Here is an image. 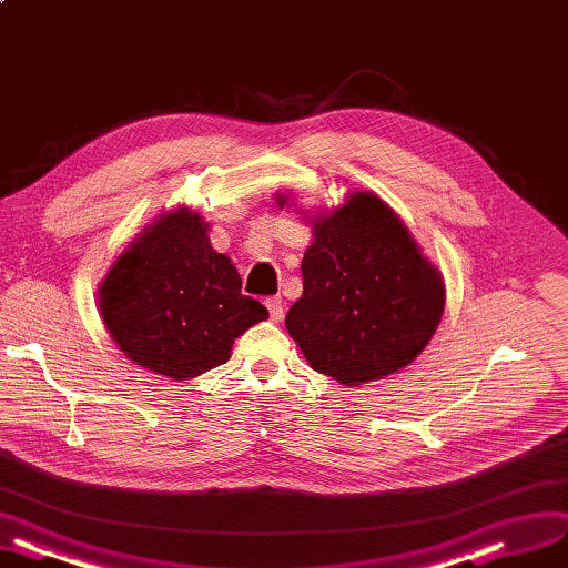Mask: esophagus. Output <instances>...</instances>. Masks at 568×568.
Wrapping results in <instances>:
<instances>
[{
    "label": "esophagus",
    "instance_id": "esophagus-1",
    "mask_svg": "<svg viewBox=\"0 0 568 568\" xmlns=\"http://www.w3.org/2000/svg\"><path fill=\"white\" fill-rule=\"evenodd\" d=\"M265 305L270 310V320L272 322H282V317H284V303H282V298L280 296H270V298H265Z\"/></svg>",
    "mask_w": 568,
    "mask_h": 568
}]
</instances>
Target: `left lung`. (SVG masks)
<instances>
[{
    "mask_svg": "<svg viewBox=\"0 0 568 568\" xmlns=\"http://www.w3.org/2000/svg\"><path fill=\"white\" fill-rule=\"evenodd\" d=\"M293 200L277 192L282 209ZM307 223L312 244L301 263L303 293L286 312L288 336L312 368L341 385L397 374L442 322L439 267L376 192H352Z\"/></svg>",
    "mask_w": 568,
    "mask_h": 568,
    "instance_id": "8db88e82",
    "label": "left lung"
}]
</instances>
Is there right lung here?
Instances as JSON below:
<instances>
[{"mask_svg":"<svg viewBox=\"0 0 568 568\" xmlns=\"http://www.w3.org/2000/svg\"><path fill=\"white\" fill-rule=\"evenodd\" d=\"M98 312L124 357L150 374L190 381L230 359L232 343L267 320L242 296L230 256L209 240V223L179 204L148 223L98 286Z\"/></svg>","mask_w":568,"mask_h":568,"instance_id":"add662e5","label":"right lung"}]
</instances>
